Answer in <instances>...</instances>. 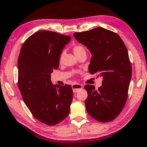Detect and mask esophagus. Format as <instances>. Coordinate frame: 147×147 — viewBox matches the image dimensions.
Here are the masks:
<instances>
[{"mask_svg":"<svg viewBox=\"0 0 147 147\" xmlns=\"http://www.w3.org/2000/svg\"><path fill=\"white\" fill-rule=\"evenodd\" d=\"M72 88H73V91L74 93H76L78 92V91L81 90L83 88L82 86L79 84H74L72 86Z\"/></svg>","mask_w":147,"mask_h":147,"instance_id":"1","label":"esophagus"}]
</instances>
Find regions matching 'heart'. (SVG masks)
Segmentation results:
<instances>
[{"label":"heart","mask_w":147,"mask_h":147,"mask_svg":"<svg viewBox=\"0 0 147 147\" xmlns=\"http://www.w3.org/2000/svg\"><path fill=\"white\" fill-rule=\"evenodd\" d=\"M73 51L74 53V55L76 56H77L79 54L82 53H86V50L84 46L82 45H80V44H76V45L73 46ZM63 53H61V55L59 57V61L61 62L62 59H63Z\"/></svg>","instance_id":"obj_1"}]
</instances>
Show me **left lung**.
I'll return each instance as SVG.
<instances>
[{
  "label": "left lung",
  "instance_id": "left-lung-1",
  "mask_svg": "<svg viewBox=\"0 0 147 147\" xmlns=\"http://www.w3.org/2000/svg\"><path fill=\"white\" fill-rule=\"evenodd\" d=\"M73 35L92 53L90 73L103 77L98 90L90 84L84 86L86 111L99 122H111L123 110L128 96L131 65L126 46L117 33L102 27Z\"/></svg>",
  "mask_w": 147,
  "mask_h": 147
}]
</instances>
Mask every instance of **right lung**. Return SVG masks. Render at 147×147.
<instances>
[{
  "mask_svg": "<svg viewBox=\"0 0 147 147\" xmlns=\"http://www.w3.org/2000/svg\"><path fill=\"white\" fill-rule=\"evenodd\" d=\"M70 36L39 31L23 44L18 57V84L23 101L36 119L48 125L63 120L70 112V85L53 86L50 74L59 67V57Z\"/></svg>",
  "mask_w": 147,
  "mask_h": 147,
  "instance_id": "obj_1",
  "label": "right lung"
}]
</instances>
